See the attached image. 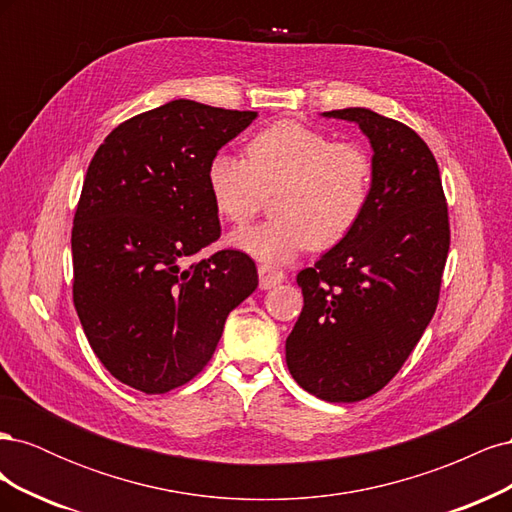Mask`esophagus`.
I'll return each mask as SVG.
<instances>
[{"mask_svg": "<svg viewBox=\"0 0 512 512\" xmlns=\"http://www.w3.org/2000/svg\"><path fill=\"white\" fill-rule=\"evenodd\" d=\"M258 275H260V288L262 290H269L280 282H284V273L269 267V265H258Z\"/></svg>", "mask_w": 512, "mask_h": 512, "instance_id": "1", "label": "esophagus"}]
</instances>
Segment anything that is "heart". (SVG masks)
I'll use <instances>...</instances> for the list:
<instances>
[{
  "label": "heart",
  "instance_id": "1",
  "mask_svg": "<svg viewBox=\"0 0 512 512\" xmlns=\"http://www.w3.org/2000/svg\"><path fill=\"white\" fill-rule=\"evenodd\" d=\"M374 162L356 143H331L305 123L282 119L256 132L245 160L220 151L207 164L211 203L226 222H250L273 196V222L235 230L228 243L267 265L297 258L309 245L331 250L359 226L369 205Z\"/></svg>",
  "mask_w": 512,
  "mask_h": 512
}]
</instances>
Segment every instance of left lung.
<instances>
[{
	"mask_svg": "<svg viewBox=\"0 0 512 512\" xmlns=\"http://www.w3.org/2000/svg\"><path fill=\"white\" fill-rule=\"evenodd\" d=\"M354 121L374 149L369 205L350 237L297 275L303 309L286 363L307 393L367 399L406 363L436 312L451 228L438 162L412 128L369 108Z\"/></svg>",
	"mask_w": 512,
	"mask_h": 512,
	"instance_id": "1",
	"label": "left lung"
}]
</instances>
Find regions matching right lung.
Here are the masks:
<instances>
[{"label": "right lung", "mask_w": 512, "mask_h": 512, "mask_svg": "<svg viewBox=\"0 0 512 512\" xmlns=\"http://www.w3.org/2000/svg\"><path fill=\"white\" fill-rule=\"evenodd\" d=\"M258 115L173 100L104 138L72 228V297L91 350L119 382L160 395L211 361L228 314L258 286L254 260L222 250L207 164Z\"/></svg>", "instance_id": "right-lung-1"}]
</instances>
